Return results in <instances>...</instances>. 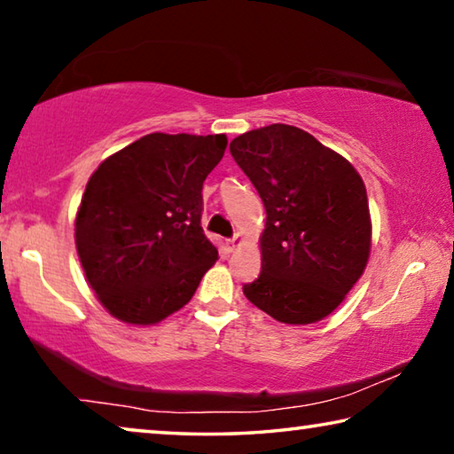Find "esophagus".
<instances>
[{"mask_svg": "<svg viewBox=\"0 0 454 454\" xmlns=\"http://www.w3.org/2000/svg\"><path fill=\"white\" fill-rule=\"evenodd\" d=\"M242 242H244V238H242L240 234H236V236L232 238V240H228V242H226V248H228V252H234L236 248H240Z\"/></svg>", "mask_w": 454, "mask_h": 454, "instance_id": "1", "label": "esophagus"}]
</instances>
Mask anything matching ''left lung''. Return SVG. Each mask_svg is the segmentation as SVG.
Instances as JSON below:
<instances>
[{
	"label": "left lung",
	"instance_id": "1",
	"mask_svg": "<svg viewBox=\"0 0 454 454\" xmlns=\"http://www.w3.org/2000/svg\"><path fill=\"white\" fill-rule=\"evenodd\" d=\"M230 152L266 208L262 270L244 296L284 325L326 318L363 276L372 244L364 182L347 158L301 128L240 134Z\"/></svg>",
	"mask_w": 454,
	"mask_h": 454
}]
</instances>
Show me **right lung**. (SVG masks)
Instances as JSON below:
<instances>
[{
    "instance_id": "add662e5",
    "label": "right lung",
    "mask_w": 454,
    "mask_h": 454,
    "mask_svg": "<svg viewBox=\"0 0 454 454\" xmlns=\"http://www.w3.org/2000/svg\"><path fill=\"white\" fill-rule=\"evenodd\" d=\"M226 145L224 134L153 132L90 176L75 214V250L114 318L158 325L190 302L218 260L200 218L204 180Z\"/></svg>"
}]
</instances>
